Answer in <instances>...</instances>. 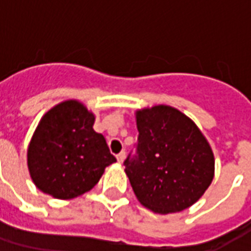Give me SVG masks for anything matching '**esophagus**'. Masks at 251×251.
Instances as JSON below:
<instances>
[{"label":"esophagus","mask_w":251,"mask_h":251,"mask_svg":"<svg viewBox=\"0 0 251 251\" xmlns=\"http://www.w3.org/2000/svg\"><path fill=\"white\" fill-rule=\"evenodd\" d=\"M125 156H126V152L125 151H122L117 154V160H118V163H122L124 160H125Z\"/></svg>","instance_id":"esophagus-1"}]
</instances>
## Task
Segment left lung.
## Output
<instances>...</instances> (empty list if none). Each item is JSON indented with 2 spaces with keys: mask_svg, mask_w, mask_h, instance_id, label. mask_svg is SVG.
I'll use <instances>...</instances> for the list:
<instances>
[{
  "mask_svg": "<svg viewBox=\"0 0 251 251\" xmlns=\"http://www.w3.org/2000/svg\"><path fill=\"white\" fill-rule=\"evenodd\" d=\"M136 152L124 161L141 204L157 214L198 201L214 179V154L192 121L171 106L137 111Z\"/></svg>",
  "mask_w": 251,
  "mask_h": 251,
  "instance_id": "obj_1",
  "label": "left lung"
}]
</instances>
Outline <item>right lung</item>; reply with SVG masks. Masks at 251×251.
<instances>
[{
  "label": "right lung",
  "instance_id": "right-lung-1",
  "mask_svg": "<svg viewBox=\"0 0 251 251\" xmlns=\"http://www.w3.org/2000/svg\"><path fill=\"white\" fill-rule=\"evenodd\" d=\"M94 115L76 100L50 110L28 148V168L36 187L56 199H72L93 188L106 167L117 161L104 137L93 129Z\"/></svg>",
  "mask_w": 251,
  "mask_h": 251
}]
</instances>
